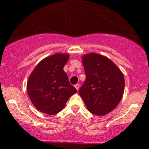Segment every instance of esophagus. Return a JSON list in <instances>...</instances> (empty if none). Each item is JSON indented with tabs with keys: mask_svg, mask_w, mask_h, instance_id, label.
Instances as JSON below:
<instances>
[{
	"mask_svg": "<svg viewBox=\"0 0 149 149\" xmlns=\"http://www.w3.org/2000/svg\"><path fill=\"white\" fill-rule=\"evenodd\" d=\"M75 88H76L77 90H79V88H80V85L79 84L75 85Z\"/></svg>",
	"mask_w": 149,
	"mask_h": 149,
	"instance_id": "obj_1",
	"label": "esophagus"
}]
</instances>
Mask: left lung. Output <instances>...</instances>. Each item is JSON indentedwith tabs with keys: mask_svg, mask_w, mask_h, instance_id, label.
<instances>
[{
	"mask_svg": "<svg viewBox=\"0 0 149 149\" xmlns=\"http://www.w3.org/2000/svg\"><path fill=\"white\" fill-rule=\"evenodd\" d=\"M86 78L79 94L87 109L97 116L111 112L124 92V76L110 59L92 52L82 57Z\"/></svg>",
	"mask_w": 149,
	"mask_h": 149,
	"instance_id": "8db88e82",
	"label": "left lung"
}]
</instances>
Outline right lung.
Wrapping results in <instances>:
<instances>
[{"label": "right lung", "mask_w": 149, "mask_h": 149, "mask_svg": "<svg viewBox=\"0 0 149 149\" xmlns=\"http://www.w3.org/2000/svg\"><path fill=\"white\" fill-rule=\"evenodd\" d=\"M69 58V54L56 53L40 61L31 73L27 92L39 111L48 115L58 113L77 92L64 71Z\"/></svg>", "instance_id": "1"}]
</instances>
